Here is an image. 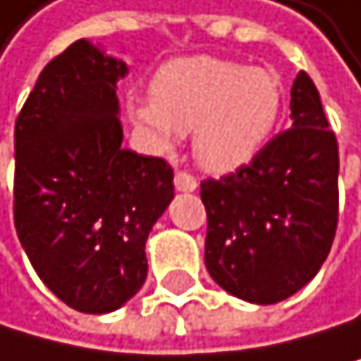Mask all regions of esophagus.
Instances as JSON below:
<instances>
[{"instance_id":"obj_1","label":"esophagus","mask_w":361,"mask_h":361,"mask_svg":"<svg viewBox=\"0 0 361 361\" xmlns=\"http://www.w3.org/2000/svg\"><path fill=\"white\" fill-rule=\"evenodd\" d=\"M175 188L182 190V193H190V190L197 188V179L193 175L179 171V173H175Z\"/></svg>"}]
</instances>
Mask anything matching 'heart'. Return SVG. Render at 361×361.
<instances>
[{
	"label": "heart",
	"mask_w": 361,
	"mask_h": 361,
	"mask_svg": "<svg viewBox=\"0 0 361 361\" xmlns=\"http://www.w3.org/2000/svg\"><path fill=\"white\" fill-rule=\"evenodd\" d=\"M150 98H130L132 123L164 150L179 135L193 132L197 164L222 175L252 161L274 135L283 82L265 67H245L218 56H186L157 69Z\"/></svg>",
	"instance_id": "obj_1"
}]
</instances>
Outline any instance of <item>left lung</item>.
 <instances>
[{"instance_id": "1", "label": "left lung", "mask_w": 361, "mask_h": 361, "mask_svg": "<svg viewBox=\"0 0 361 361\" xmlns=\"http://www.w3.org/2000/svg\"><path fill=\"white\" fill-rule=\"evenodd\" d=\"M292 128L252 164L202 182L204 263L238 299L269 305L310 283L333 247L339 216V150L310 75L292 85Z\"/></svg>"}]
</instances>
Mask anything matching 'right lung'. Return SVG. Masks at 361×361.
<instances>
[{"instance_id": "obj_1", "label": "right lung", "mask_w": 361, "mask_h": 361, "mask_svg": "<svg viewBox=\"0 0 361 361\" xmlns=\"http://www.w3.org/2000/svg\"><path fill=\"white\" fill-rule=\"evenodd\" d=\"M128 65L90 39L42 69L15 123V229L69 307L118 310L145 276V240L175 197L173 168L123 143L116 82Z\"/></svg>"}]
</instances>
